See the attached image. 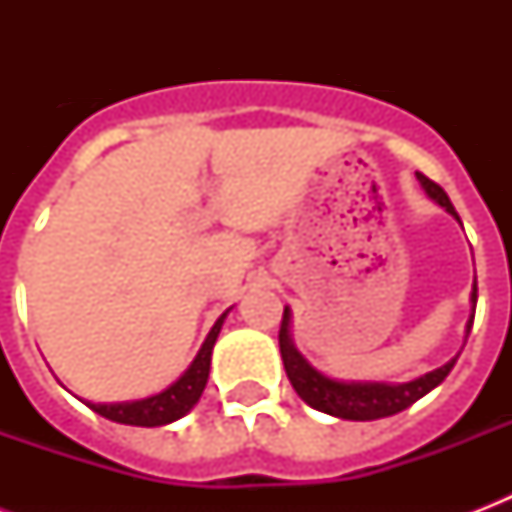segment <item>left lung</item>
<instances>
[{
	"instance_id": "obj_1",
	"label": "left lung",
	"mask_w": 512,
	"mask_h": 512,
	"mask_svg": "<svg viewBox=\"0 0 512 512\" xmlns=\"http://www.w3.org/2000/svg\"><path fill=\"white\" fill-rule=\"evenodd\" d=\"M417 180L425 188L430 199L441 204V207L449 212L452 217L460 220L457 209L449 201L446 191L438 183H433L430 177H425L422 172H417ZM473 305L478 300V289L473 287V295H470ZM289 321H292V311L284 308V319H281L279 329V348L281 358H284V369H287V377L292 382V388L297 390V396L303 398L305 404L319 409L324 414H332V417H340V420H380V417H390V414L404 412L406 406H412L414 401H420L425 393L441 385L446 380V374L452 372V366L457 364V356L452 361H446L444 366H438L433 372L422 374L412 382H401V385H390V382H340L332 380L327 374H321L316 366H311L303 358V353L295 348L292 335H289ZM473 327V316L468 321V332ZM468 337V335H465Z\"/></svg>"
}]
</instances>
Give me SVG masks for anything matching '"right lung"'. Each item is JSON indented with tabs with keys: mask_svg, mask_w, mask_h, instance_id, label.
Returning a JSON list of instances; mask_svg holds the SVG:
<instances>
[{
	"mask_svg": "<svg viewBox=\"0 0 512 512\" xmlns=\"http://www.w3.org/2000/svg\"><path fill=\"white\" fill-rule=\"evenodd\" d=\"M225 316H228V311L215 321V327L209 329L207 340L199 348L191 366L167 390L156 393V396L140 398V401H122V404H92V401H84V404L90 406L92 412H98L100 417H106V420L122 422V425H138V428H159V425H170V422L185 417L196 406L201 393H204V385H207L209 377V361H212V348H215L217 335L223 329Z\"/></svg>",
	"mask_w": 512,
	"mask_h": 512,
	"instance_id": "right-lung-1",
	"label": "right lung"
}]
</instances>
